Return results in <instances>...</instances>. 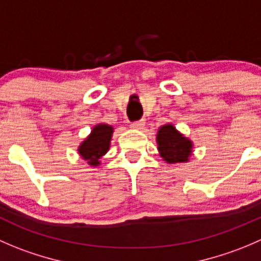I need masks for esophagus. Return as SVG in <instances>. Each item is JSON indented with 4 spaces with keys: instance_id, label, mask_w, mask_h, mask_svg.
<instances>
[{
    "instance_id": "obj_1",
    "label": "esophagus",
    "mask_w": 261,
    "mask_h": 261,
    "mask_svg": "<svg viewBox=\"0 0 261 261\" xmlns=\"http://www.w3.org/2000/svg\"><path fill=\"white\" fill-rule=\"evenodd\" d=\"M144 120H139V121H133V122L130 123V126L133 128H143L144 127Z\"/></svg>"
}]
</instances>
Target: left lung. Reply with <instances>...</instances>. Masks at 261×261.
Returning <instances> with one entry per match:
<instances>
[{
  "mask_svg": "<svg viewBox=\"0 0 261 261\" xmlns=\"http://www.w3.org/2000/svg\"><path fill=\"white\" fill-rule=\"evenodd\" d=\"M158 150L167 163H181L189 161L192 143L174 128L173 125H164L156 135Z\"/></svg>",
  "mask_w": 261,
  "mask_h": 261,
  "instance_id": "left-lung-1",
  "label": "left lung"
}]
</instances>
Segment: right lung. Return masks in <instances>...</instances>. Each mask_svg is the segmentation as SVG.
<instances>
[{"label": "right lung", "mask_w": 261, "mask_h": 261, "mask_svg": "<svg viewBox=\"0 0 261 261\" xmlns=\"http://www.w3.org/2000/svg\"><path fill=\"white\" fill-rule=\"evenodd\" d=\"M112 133V126L99 123L93 127L90 135L80 144L79 154L83 156V159L88 161L90 166H98L100 163L99 159L110 149Z\"/></svg>", "instance_id": "1"}]
</instances>
